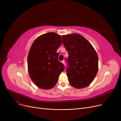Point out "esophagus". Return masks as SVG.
Masks as SVG:
<instances>
[{"instance_id":"1","label":"esophagus","mask_w":121,"mask_h":121,"mask_svg":"<svg viewBox=\"0 0 121 121\" xmlns=\"http://www.w3.org/2000/svg\"><path fill=\"white\" fill-rule=\"evenodd\" d=\"M62 63H63V64H64V65H65V61H64V60H63V61H62Z\"/></svg>"}]
</instances>
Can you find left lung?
Here are the masks:
<instances>
[{
    "label": "left lung",
    "instance_id": "8db88e82",
    "mask_svg": "<svg viewBox=\"0 0 121 121\" xmlns=\"http://www.w3.org/2000/svg\"><path fill=\"white\" fill-rule=\"evenodd\" d=\"M69 53L66 72L69 84L80 89L89 85L98 71V54L91 43L79 34L62 36Z\"/></svg>",
    "mask_w": 121,
    "mask_h": 121
}]
</instances>
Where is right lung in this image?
<instances>
[{
    "instance_id": "add662e5",
    "label": "right lung",
    "mask_w": 121,
    "mask_h": 121,
    "mask_svg": "<svg viewBox=\"0 0 121 121\" xmlns=\"http://www.w3.org/2000/svg\"><path fill=\"white\" fill-rule=\"evenodd\" d=\"M62 43L61 36L48 32L37 38L27 57L28 71L31 80L39 88L49 89L55 86L65 67L59 61L57 50Z\"/></svg>"
}]
</instances>
